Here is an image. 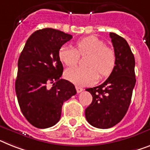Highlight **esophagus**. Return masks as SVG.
Returning <instances> with one entry per match:
<instances>
[{"instance_id": "obj_1", "label": "esophagus", "mask_w": 150, "mask_h": 150, "mask_svg": "<svg viewBox=\"0 0 150 150\" xmlns=\"http://www.w3.org/2000/svg\"><path fill=\"white\" fill-rule=\"evenodd\" d=\"M76 92H77L78 93H79L82 92L83 90V89L82 87H80V86H76Z\"/></svg>"}]
</instances>
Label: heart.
Masks as SVG:
<instances>
[{
	"mask_svg": "<svg viewBox=\"0 0 150 150\" xmlns=\"http://www.w3.org/2000/svg\"><path fill=\"white\" fill-rule=\"evenodd\" d=\"M76 49L64 46L59 50V58L66 66L73 67L80 60V56L89 55L86 60L88 67H71L65 71L67 80L80 86L92 85L100 76L105 77L112 72L116 64L114 50L105 45L100 38L90 36L79 40Z\"/></svg>",
	"mask_w": 150,
	"mask_h": 150,
	"instance_id": "heart-1",
	"label": "heart"
}]
</instances>
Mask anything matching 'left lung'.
I'll return each mask as SVG.
<instances>
[{
  "instance_id": "obj_1",
  "label": "left lung",
  "mask_w": 150,
  "mask_h": 150,
  "mask_svg": "<svg viewBox=\"0 0 150 150\" xmlns=\"http://www.w3.org/2000/svg\"><path fill=\"white\" fill-rule=\"evenodd\" d=\"M110 37L116 54L114 68L103 83L86 90L93 96L85 110L86 120L100 129L110 128L122 120L136 84L135 58L128 43L117 33H110Z\"/></svg>"
}]
</instances>
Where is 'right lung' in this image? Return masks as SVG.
<instances>
[{
    "label": "right lung",
    "mask_w": 150,
    "mask_h": 150,
    "mask_svg": "<svg viewBox=\"0 0 150 150\" xmlns=\"http://www.w3.org/2000/svg\"><path fill=\"white\" fill-rule=\"evenodd\" d=\"M72 38L52 28L38 30L30 36L19 57L16 94L23 115L37 128L54 126L64 103L76 93L72 83L60 79L64 67L59 50Z\"/></svg>",
    "instance_id": "obj_1"
}]
</instances>
